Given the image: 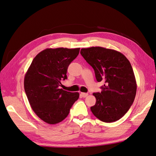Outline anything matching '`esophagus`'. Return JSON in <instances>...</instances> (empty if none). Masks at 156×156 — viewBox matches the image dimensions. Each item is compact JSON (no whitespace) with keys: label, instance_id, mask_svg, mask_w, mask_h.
<instances>
[{"label":"esophagus","instance_id":"obj_1","mask_svg":"<svg viewBox=\"0 0 156 156\" xmlns=\"http://www.w3.org/2000/svg\"><path fill=\"white\" fill-rule=\"evenodd\" d=\"M87 96H88V93H84V92H81V93H80V97H81L85 98V97H87Z\"/></svg>","mask_w":156,"mask_h":156}]
</instances>
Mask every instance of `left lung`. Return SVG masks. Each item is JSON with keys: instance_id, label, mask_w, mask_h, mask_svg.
Returning a JSON list of instances; mask_svg holds the SVG:
<instances>
[{"instance_id": "8db88e82", "label": "left lung", "mask_w": 156, "mask_h": 156, "mask_svg": "<svg viewBox=\"0 0 156 156\" xmlns=\"http://www.w3.org/2000/svg\"><path fill=\"white\" fill-rule=\"evenodd\" d=\"M80 54L93 68L97 80L105 82L102 91L93 93L97 101L90 107L92 112L105 122L118 121L129 111L136 95L130 62L119 51L102 47L82 48Z\"/></svg>"}]
</instances>
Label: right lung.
I'll return each mask as SVG.
<instances>
[{"mask_svg":"<svg viewBox=\"0 0 156 156\" xmlns=\"http://www.w3.org/2000/svg\"><path fill=\"white\" fill-rule=\"evenodd\" d=\"M80 48H48L33 59L24 79L26 95L35 113L48 124H56L68 115L78 92L59 88L67 79L68 68Z\"/></svg>","mask_w":156,"mask_h":156,"instance_id":"1","label":"right lung"}]
</instances>
